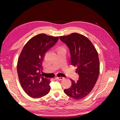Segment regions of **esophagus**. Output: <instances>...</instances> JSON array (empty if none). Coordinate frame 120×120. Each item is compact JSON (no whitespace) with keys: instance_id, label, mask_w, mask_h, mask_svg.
Listing matches in <instances>:
<instances>
[{"instance_id":"34e87169","label":"esophagus","mask_w":120,"mask_h":120,"mask_svg":"<svg viewBox=\"0 0 120 120\" xmlns=\"http://www.w3.org/2000/svg\"><path fill=\"white\" fill-rule=\"evenodd\" d=\"M63 77H56L55 79H57V80H62L63 79Z\"/></svg>"}]
</instances>
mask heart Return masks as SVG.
<instances>
[{
    "label": "heart",
    "instance_id": "b5f03b06",
    "mask_svg": "<svg viewBox=\"0 0 120 120\" xmlns=\"http://www.w3.org/2000/svg\"><path fill=\"white\" fill-rule=\"evenodd\" d=\"M62 48H64L62 47H60L59 48V49H62Z\"/></svg>",
    "mask_w": 120,
    "mask_h": 120
}]
</instances>
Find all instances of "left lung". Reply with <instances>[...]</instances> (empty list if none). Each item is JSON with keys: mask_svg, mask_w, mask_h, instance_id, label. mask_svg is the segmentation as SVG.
Instances as JSON below:
<instances>
[{"mask_svg": "<svg viewBox=\"0 0 120 120\" xmlns=\"http://www.w3.org/2000/svg\"><path fill=\"white\" fill-rule=\"evenodd\" d=\"M59 38L69 48L71 65L77 68L76 72L79 75L77 82L71 79L72 86L64 92L68 96L78 100L91 92L98 80L99 73L98 53L92 42L83 35L73 33Z\"/></svg>", "mask_w": 120, "mask_h": 120, "instance_id": "8db88e82", "label": "left lung"}]
</instances>
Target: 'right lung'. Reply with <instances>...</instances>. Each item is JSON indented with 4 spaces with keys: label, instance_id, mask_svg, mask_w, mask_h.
I'll use <instances>...</instances> for the list:
<instances>
[{
    "label": "right lung",
    "instance_id": "right-lung-1",
    "mask_svg": "<svg viewBox=\"0 0 120 120\" xmlns=\"http://www.w3.org/2000/svg\"><path fill=\"white\" fill-rule=\"evenodd\" d=\"M58 40V37L39 34L30 39L22 48L17 61V74L22 88L31 98H40L49 92L51 81L41 76V72L46 52Z\"/></svg>",
    "mask_w": 120,
    "mask_h": 120
}]
</instances>
